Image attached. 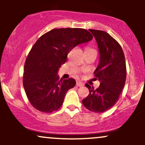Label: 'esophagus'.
<instances>
[{
  "instance_id": "1",
  "label": "esophagus",
  "mask_w": 145,
  "mask_h": 145,
  "mask_svg": "<svg viewBox=\"0 0 145 145\" xmlns=\"http://www.w3.org/2000/svg\"><path fill=\"white\" fill-rule=\"evenodd\" d=\"M76 86H84V84L81 82H76Z\"/></svg>"
}]
</instances>
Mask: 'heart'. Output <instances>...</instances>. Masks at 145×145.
Instances as JSON below:
<instances>
[{"label": "heart", "instance_id": "1", "mask_svg": "<svg viewBox=\"0 0 145 145\" xmlns=\"http://www.w3.org/2000/svg\"><path fill=\"white\" fill-rule=\"evenodd\" d=\"M88 49H91V48H88Z\"/></svg>", "mask_w": 145, "mask_h": 145}]
</instances>
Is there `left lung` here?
Instances as JSON below:
<instances>
[{
    "label": "left lung",
    "instance_id": "1",
    "mask_svg": "<svg viewBox=\"0 0 145 145\" xmlns=\"http://www.w3.org/2000/svg\"><path fill=\"white\" fill-rule=\"evenodd\" d=\"M97 41L100 54L99 63L94 71L100 85L95 89L86 84L89 94L82 100L84 107L93 112L110 109L119 100L126 80V63L121 45L105 31L89 29Z\"/></svg>",
    "mask_w": 145,
    "mask_h": 145
}]
</instances>
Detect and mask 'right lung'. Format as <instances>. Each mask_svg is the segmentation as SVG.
<instances>
[{
	"label": "right lung",
	"instance_id": "add662e5",
	"mask_svg": "<svg viewBox=\"0 0 145 145\" xmlns=\"http://www.w3.org/2000/svg\"><path fill=\"white\" fill-rule=\"evenodd\" d=\"M93 37L86 29L66 28L51 30L37 39L26 57L23 74L25 93L35 108L50 113L61 108L76 80L71 78L59 80V69L73 48Z\"/></svg>",
	"mask_w": 145,
	"mask_h": 145
}]
</instances>
